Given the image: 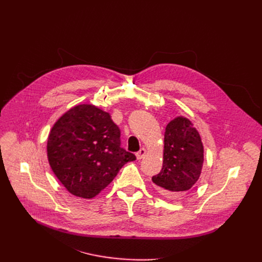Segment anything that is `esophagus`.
Instances as JSON below:
<instances>
[{
  "instance_id": "34e87169",
  "label": "esophagus",
  "mask_w": 262,
  "mask_h": 262,
  "mask_svg": "<svg viewBox=\"0 0 262 262\" xmlns=\"http://www.w3.org/2000/svg\"><path fill=\"white\" fill-rule=\"evenodd\" d=\"M145 155H146V149H145L144 147L140 148L139 152H137V153H136V157H137V159H142Z\"/></svg>"
}]
</instances>
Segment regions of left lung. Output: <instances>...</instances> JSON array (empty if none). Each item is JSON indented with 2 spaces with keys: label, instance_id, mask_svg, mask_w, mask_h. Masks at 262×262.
I'll return each instance as SVG.
<instances>
[{
  "label": "left lung",
  "instance_id": "1",
  "mask_svg": "<svg viewBox=\"0 0 262 262\" xmlns=\"http://www.w3.org/2000/svg\"><path fill=\"white\" fill-rule=\"evenodd\" d=\"M163 143L162 168L152 181L168 196H181L195 185L202 173L201 136L189 119L178 116L168 123Z\"/></svg>",
  "mask_w": 262,
  "mask_h": 262
}]
</instances>
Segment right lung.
Masks as SVG:
<instances>
[{"mask_svg":"<svg viewBox=\"0 0 262 262\" xmlns=\"http://www.w3.org/2000/svg\"><path fill=\"white\" fill-rule=\"evenodd\" d=\"M120 129L110 115L92 104L69 109L53 125L47 152L52 171L71 194L92 199L136 160L120 146Z\"/></svg>","mask_w":262,"mask_h":262,"instance_id":"right-lung-1","label":"right lung"}]
</instances>
